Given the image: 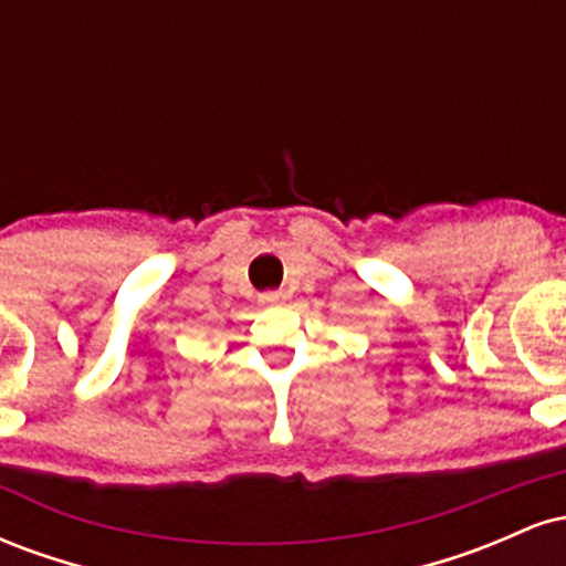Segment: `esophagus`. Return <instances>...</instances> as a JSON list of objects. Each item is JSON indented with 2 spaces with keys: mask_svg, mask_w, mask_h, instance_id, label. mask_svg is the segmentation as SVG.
Listing matches in <instances>:
<instances>
[{
  "mask_svg": "<svg viewBox=\"0 0 566 566\" xmlns=\"http://www.w3.org/2000/svg\"><path fill=\"white\" fill-rule=\"evenodd\" d=\"M282 301H287V292L282 290H269L261 295V303H282Z\"/></svg>",
  "mask_w": 566,
  "mask_h": 566,
  "instance_id": "1",
  "label": "esophagus"
}]
</instances>
